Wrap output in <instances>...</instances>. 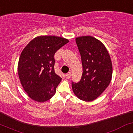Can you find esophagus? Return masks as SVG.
<instances>
[{"mask_svg":"<svg viewBox=\"0 0 133 133\" xmlns=\"http://www.w3.org/2000/svg\"><path fill=\"white\" fill-rule=\"evenodd\" d=\"M71 72H68V73L66 74V75H65V76H66V78L67 79H69L70 77H71Z\"/></svg>","mask_w":133,"mask_h":133,"instance_id":"obj_1","label":"esophagus"}]
</instances>
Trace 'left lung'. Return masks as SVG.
<instances>
[{
	"label": "left lung",
	"mask_w": 133,
	"mask_h": 133,
	"mask_svg": "<svg viewBox=\"0 0 133 133\" xmlns=\"http://www.w3.org/2000/svg\"><path fill=\"white\" fill-rule=\"evenodd\" d=\"M81 57L83 74L79 82L72 83V88L80 100L91 102L107 88L112 79V64L105 45L91 36L76 38Z\"/></svg>",
	"instance_id": "8db88e82"
}]
</instances>
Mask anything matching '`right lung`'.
Instances as JSON below:
<instances>
[{
    "mask_svg": "<svg viewBox=\"0 0 133 133\" xmlns=\"http://www.w3.org/2000/svg\"><path fill=\"white\" fill-rule=\"evenodd\" d=\"M69 42L55 36H39L22 51L17 71L24 91L32 100H49L55 95L62 78L54 71V54Z\"/></svg>",
    "mask_w": 133,
    "mask_h": 133,
    "instance_id": "right-lung-1",
    "label": "right lung"
}]
</instances>
